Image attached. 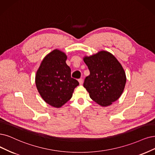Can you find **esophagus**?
<instances>
[{
    "label": "esophagus",
    "mask_w": 155,
    "mask_h": 155,
    "mask_svg": "<svg viewBox=\"0 0 155 155\" xmlns=\"http://www.w3.org/2000/svg\"><path fill=\"white\" fill-rule=\"evenodd\" d=\"M78 82H79V84H80L82 85V84H83V79H82V78H79V79H78Z\"/></svg>",
    "instance_id": "34e87169"
}]
</instances>
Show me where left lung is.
I'll list each match as a JSON object with an SVG mask.
<instances>
[{"label":"left lung","mask_w":155,"mask_h":155,"mask_svg":"<svg viewBox=\"0 0 155 155\" xmlns=\"http://www.w3.org/2000/svg\"><path fill=\"white\" fill-rule=\"evenodd\" d=\"M84 61L90 71L84 83L90 98L101 107L110 105L119 98L125 87L127 77L123 66L105 50L85 56Z\"/></svg>","instance_id":"8db88e82"}]
</instances>
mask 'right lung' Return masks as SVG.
Returning a JSON list of instances; mask_svg holds the SVG:
<instances>
[{
    "label": "right lung",
    "mask_w": 155,
    "mask_h": 155,
    "mask_svg": "<svg viewBox=\"0 0 155 155\" xmlns=\"http://www.w3.org/2000/svg\"><path fill=\"white\" fill-rule=\"evenodd\" d=\"M67 56L55 49L45 57L36 72L35 82L43 100L60 108L70 100L74 88L79 85L71 77V69L66 63Z\"/></svg>",
    "instance_id": "add662e5"
}]
</instances>
